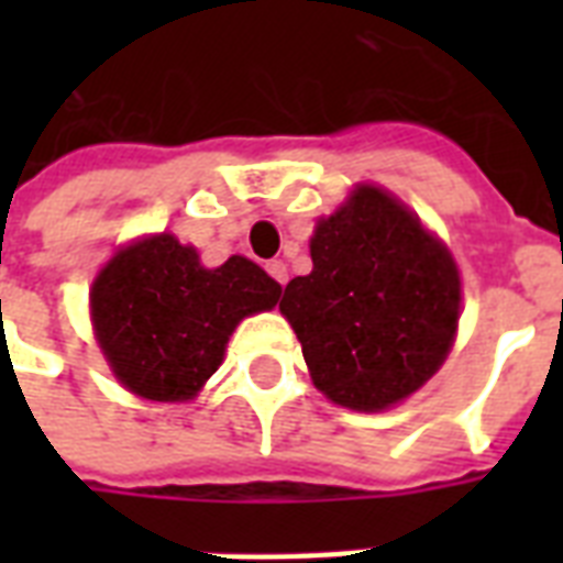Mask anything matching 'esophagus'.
Returning <instances> with one entry per match:
<instances>
[{"mask_svg":"<svg viewBox=\"0 0 563 563\" xmlns=\"http://www.w3.org/2000/svg\"><path fill=\"white\" fill-rule=\"evenodd\" d=\"M265 272L272 274L280 286H286V280H289V272H286V263H283V260H272V263L265 265Z\"/></svg>","mask_w":563,"mask_h":563,"instance_id":"34e87169","label":"esophagus"}]
</instances>
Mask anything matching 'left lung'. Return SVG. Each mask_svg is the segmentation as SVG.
I'll return each mask as SVG.
<instances>
[{
  "instance_id": "8db88e82",
  "label": "left lung",
  "mask_w": 563,
  "mask_h": 563,
  "mask_svg": "<svg viewBox=\"0 0 563 563\" xmlns=\"http://www.w3.org/2000/svg\"><path fill=\"white\" fill-rule=\"evenodd\" d=\"M312 272L283 291L312 383L339 406L383 411L453 347L462 280L453 254L394 195L362 184L318 221Z\"/></svg>"
}]
</instances>
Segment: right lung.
Here are the masks:
<instances>
[{
  "instance_id": "add662e5",
  "label": "right lung",
  "mask_w": 563,
  "mask_h": 563,
  "mask_svg": "<svg viewBox=\"0 0 563 563\" xmlns=\"http://www.w3.org/2000/svg\"><path fill=\"white\" fill-rule=\"evenodd\" d=\"M280 283L245 256L203 268L172 233L117 251L90 291L96 339L128 391L184 402L219 371L242 318L274 309Z\"/></svg>"
}]
</instances>
